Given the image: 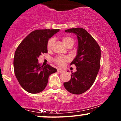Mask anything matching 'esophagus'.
I'll use <instances>...</instances> for the list:
<instances>
[{
    "label": "esophagus",
    "instance_id": "obj_1",
    "mask_svg": "<svg viewBox=\"0 0 121 121\" xmlns=\"http://www.w3.org/2000/svg\"><path fill=\"white\" fill-rule=\"evenodd\" d=\"M57 71L60 72V73H62V72H64V70H62V69H58Z\"/></svg>",
    "mask_w": 121,
    "mask_h": 121
}]
</instances>
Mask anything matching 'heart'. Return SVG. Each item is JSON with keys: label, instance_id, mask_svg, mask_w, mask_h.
I'll return each mask as SVG.
<instances>
[{"label": "heart", "instance_id": "obj_1", "mask_svg": "<svg viewBox=\"0 0 121 121\" xmlns=\"http://www.w3.org/2000/svg\"><path fill=\"white\" fill-rule=\"evenodd\" d=\"M62 42L64 44L66 45V47H68V45H71L73 46V44H74V41L73 40V38L72 37H69V36H65L62 38ZM54 42H55V39L53 38H51L48 40V43L47 44V48L48 51H50L52 49L53 45ZM69 57L68 56H61L57 57L56 59H55V62L60 66H63L64 64L69 61Z\"/></svg>", "mask_w": 121, "mask_h": 121}]
</instances>
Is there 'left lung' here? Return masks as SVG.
Segmentation results:
<instances>
[{"mask_svg": "<svg viewBox=\"0 0 121 121\" xmlns=\"http://www.w3.org/2000/svg\"><path fill=\"white\" fill-rule=\"evenodd\" d=\"M65 31L77 36L78 45L77 56L70 64L76 65L77 71L72 73L70 80L64 83V86L70 93L80 94L87 91L95 81L100 68L101 48L93 37L82 28Z\"/></svg>", "mask_w": 121, "mask_h": 121, "instance_id": "8db88e82", "label": "left lung"}]
</instances>
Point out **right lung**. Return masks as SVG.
<instances>
[{"label":"right lung","mask_w":121,"mask_h":121,"mask_svg":"<svg viewBox=\"0 0 121 121\" xmlns=\"http://www.w3.org/2000/svg\"><path fill=\"white\" fill-rule=\"evenodd\" d=\"M59 30H34L21 42L15 51V74L21 86L28 93H38L44 91L49 76L57 72L56 68L48 64L41 66L38 62V57L48 52V40Z\"/></svg>","instance_id":"add662e5"}]
</instances>
